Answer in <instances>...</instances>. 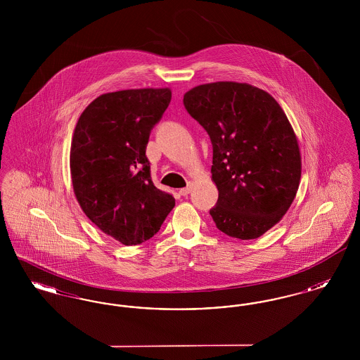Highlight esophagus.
Masks as SVG:
<instances>
[{"label": "esophagus", "instance_id": "obj_1", "mask_svg": "<svg viewBox=\"0 0 360 360\" xmlns=\"http://www.w3.org/2000/svg\"><path fill=\"white\" fill-rule=\"evenodd\" d=\"M191 188H193V185H191V184H188L186 188H181V190H179V194H181V195H184V197H186L188 194H190Z\"/></svg>", "mask_w": 360, "mask_h": 360}]
</instances>
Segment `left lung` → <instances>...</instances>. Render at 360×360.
I'll return each instance as SVG.
<instances>
[{"label":"left lung","mask_w":360,"mask_h":360,"mask_svg":"<svg viewBox=\"0 0 360 360\" xmlns=\"http://www.w3.org/2000/svg\"><path fill=\"white\" fill-rule=\"evenodd\" d=\"M184 105L212 141L213 221L231 238L257 239L283 217L300 185V148L285 112L264 90L238 82L195 86Z\"/></svg>","instance_id":"8db88e82"}]
</instances>
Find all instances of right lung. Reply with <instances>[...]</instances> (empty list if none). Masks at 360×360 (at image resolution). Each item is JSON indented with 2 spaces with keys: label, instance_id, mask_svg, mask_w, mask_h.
<instances>
[{
  "label": "right lung",
  "instance_id": "add662e5",
  "mask_svg": "<svg viewBox=\"0 0 360 360\" xmlns=\"http://www.w3.org/2000/svg\"><path fill=\"white\" fill-rule=\"evenodd\" d=\"M170 101V89L106 93L89 103L74 131L70 170L75 197L103 233L125 245L151 239L175 205L172 194L155 186L146 155Z\"/></svg>",
  "mask_w": 360,
  "mask_h": 360
}]
</instances>
